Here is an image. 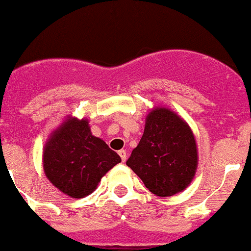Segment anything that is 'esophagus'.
Wrapping results in <instances>:
<instances>
[{
	"instance_id": "obj_1",
	"label": "esophagus",
	"mask_w": 251,
	"mask_h": 251,
	"mask_svg": "<svg viewBox=\"0 0 251 251\" xmlns=\"http://www.w3.org/2000/svg\"><path fill=\"white\" fill-rule=\"evenodd\" d=\"M118 154H120L122 162H126V150H121V151H118Z\"/></svg>"
}]
</instances>
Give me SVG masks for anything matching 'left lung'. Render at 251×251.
Segmentation results:
<instances>
[{"label": "left lung", "mask_w": 251, "mask_h": 251, "mask_svg": "<svg viewBox=\"0 0 251 251\" xmlns=\"http://www.w3.org/2000/svg\"><path fill=\"white\" fill-rule=\"evenodd\" d=\"M197 164V145L187 123L169 108H153L126 165L153 195L169 197L190 185Z\"/></svg>", "instance_id": "8db88e82"}]
</instances>
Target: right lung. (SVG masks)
I'll return each mask as SVG.
<instances>
[{"label": "right lung", "instance_id": "right-lung-1", "mask_svg": "<svg viewBox=\"0 0 251 251\" xmlns=\"http://www.w3.org/2000/svg\"><path fill=\"white\" fill-rule=\"evenodd\" d=\"M121 157L101 139L92 135L88 120L68 118L45 145L43 169L48 180L65 195L83 198Z\"/></svg>", "mask_w": 251, "mask_h": 251}]
</instances>
